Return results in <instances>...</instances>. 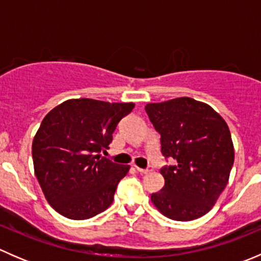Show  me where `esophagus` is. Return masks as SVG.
<instances>
[{
    "label": "esophagus",
    "instance_id": "34e87169",
    "mask_svg": "<svg viewBox=\"0 0 261 261\" xmlns=\"http://www.w3.org/2000/svg\"><path fill=\"white\" fill-rule=\"evenodd\" d=\"M152 169H154V168H152V167H147L146 169H143V168H139V167H136V170H138L139 173H141V174H147V173L152 172Z\"/></svg>",
    "mask_w": 261,
    "mask_h": 261
}]
</instances>
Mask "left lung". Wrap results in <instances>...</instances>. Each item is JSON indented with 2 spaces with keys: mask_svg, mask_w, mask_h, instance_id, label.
Listing matches in <instances>:
<instances>
[{
  "mask_svg": "<svg viewBox=\"0 0 261 261\" xmlns=\"http://www.w3.org/2000/svg\"><path fill=\"white\" fill-rule=\"evenodd\" d=\"M145 111L160 134L163 156L177 162L160 169L165 184L151 202L172 220L202 217L215 206L233 165L227 123L211 106L189 97L147 103Z\"/></svg>",
  "mask_w": 261,
  "mask_h": 261,
  "instance_id": "1",
  "label": "left lung"
}]
</instances>
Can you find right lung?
<instances>
[{
	"instance_id": "1",
	"label": "right lung",
	"mask_w": 261,
	"mask_h": 261,
	"mask_svg": "<svg viewBox=\"0 0 261 261\" xmlns=\"http://www.w3.org/2000/svg\"><path fill=\"white\" fill-rule=\"evenodd\" d=\"M135 105L68 99L44 117L33 141L35 175L50 206L70 220H87L111 206L128 165L99 152L109 149L121 118Z\"/></svg>"
}]
</instances>
